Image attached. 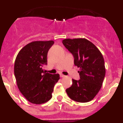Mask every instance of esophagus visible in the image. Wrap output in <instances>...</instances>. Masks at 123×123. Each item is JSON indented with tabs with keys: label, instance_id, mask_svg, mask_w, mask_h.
I'll return each mask as SVG.
<instances>
[{
	"label": "esophagus",
	"instance_id": "34e87169",
	"mask_svg": "<svg viewBox=\"0 0 123 123\" xmlns=\"http://www.w3.org/2000/svg\"><path fill=\"white\" fill-rule=\"evenodd\" d=\"M60 77H61V78H65V77H66V76H65V75L62 74H60Z\"/></svg>",
	"mask_w": 123,
	"mask_h": 123
}]
</instances>
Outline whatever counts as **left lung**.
<instances>
[{"instance_id": "1", "label": "left lung", "mask_w": 123, "mask_h": 123, "mask_svg": "<svg viewBox=\"0 0 123 123\" xmlns=\"http://www.w3.org/2000/svg\"><path fill=\"white\" fill-rule=\"evenodd\" d=\"M64 46L73 54L74 63L80 68V79H73V84L66 90L71 99L81 103L92 100L102 87L105 75L102 53L91 41L84 38L65 39Z\"/></svg>"}]
</instances>
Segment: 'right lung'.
Returning a JSON list of instances; mask_svg holds the SVG:
<instances>
[{
	"label": "right lung",
	"instance_id": "right-lung-1",
	"mask_svg": "<svg viewBox=\"0 0 123 123\" xmlns=\"http://www.w3.org/2000/svg\"><path fill=\"white\" fill-rule=\"evenodd\" d=\"M53 41H34L23 47L15 59L14 74L19 91L29 102L42 104L52 98L58 74L44 71L47 63V53Z\"/></svg>",
	"mask_w": 123,
	"mask_h": 123
}]
</instances>
